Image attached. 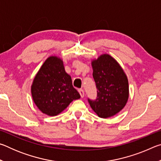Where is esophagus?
Listing matches in <instances>:
<instances>
[{"label": "esophagus", "mask_w": 161, "mask_h": 161, "mask_svg": "<svg viewBox=\"0 0 161 161\" xmlns=\"http://www.w3.org/2000/svg\"><path fill=\"white\" fill-rule=\"evenodd\" d=\"M79 92H80V94L81 97L83 98L84 97V92L83 89H80V90H79Z\"/></svg>", "instance_id": "esophagus-1"}]
</instances>
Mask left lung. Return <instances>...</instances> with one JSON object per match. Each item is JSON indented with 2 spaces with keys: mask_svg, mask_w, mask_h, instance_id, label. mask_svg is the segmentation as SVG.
Here are the masks:
<instances>
[{
  "mask_svg": "<svg viewBox=\"0 0 161 161\" xmlns=\"http://www.w3.org/2000/svg\"><path fill=\"white\" fill-rule=\"evenodd\" d=\"M93 77L97 88V98L89 99L93 111L100 118H109L125 107L129 97L126 73L121 65L108 54L92 59Z\"/></svg>",
  "mask_w": 161,
  "mask_h": 161,
  "instance_id": "obj_1",
  "label": "left lung"
}]
</instances>
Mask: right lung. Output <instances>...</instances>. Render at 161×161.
Wrapping results in <instances>:
<instances>
[{"instance_id":"right-lung-1","label":"right lung","mask_w":161,"mask_h":161,"mask_svg":"<svg viewBox=\"0 0 161 161\" xmlns=\"http://www.w3.org/2000/svg\"><path fill=\"white\" fill-rule=\"evenodd\" d=\"M31 95L39 110L50 116L58 115L72 101L80 98L65 71L63 60L55 55L49 57L35 75Z\"/></svg>"}]
</instances>
